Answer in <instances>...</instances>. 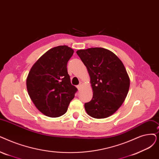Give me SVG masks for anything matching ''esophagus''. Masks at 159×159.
<instances>
[{"mask_svg":"<svg viewBox=\"0 0 159 159\" xmlns=\"http://www.w3.org/2000/svg\"><path fill=\"white\" fill-rule=\"evenodd\" d=\"M82 86H83V83H82V82H80V84L78 85V86H77L78 89H80L82 88Z\"/></svg>","mask_w":159,"mask_h":159,"instance_id":"esophagus-1","label":"esophagus"}]
</instances>
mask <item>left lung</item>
Here are the masks:
<instances>
[{
	"mask_svg": "<svg viewBox=\"0 0 159 159\" xmlns=\"http://www.w3.org/2000/svg\"><path fill=\"white\" fill-rule=\"evenodd\" d=\"M77 54L87 68L93 90L92 100L84 104L87 114L97 119L116 112L127 95L130 79L120 59L101 47L79 50Z\"/></svg>",
	"mask_w": 159,
	"mask_h": 159,
	"instance_id": "obj_1",
	"label": "left lung"
}]
</instances>
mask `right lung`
<instances>
[{
	"label": "right lung",
	"mask_w": 159,
	"mask_h": 159,
	"mask_svg": "<svg viewBox=\"0 0 159 159\" xmlns=\"http://www.w3.org/2000/svg\"><path fill=\"white\" fill-rule=\"evenodd\" d=\"M74 51L66 45L54 47L33 65L26 88L34 105L44 115L56 118L64 114L77 89L73 86L67 64Z\"/></svg>",
	"instance_id": "add662e5"
}]
</instances>
